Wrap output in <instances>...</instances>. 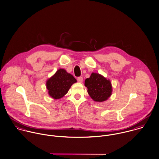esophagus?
I'll return each instance as SVG.
<instances>
[{
	"label": "esophagus",
	"instance_id": "1",
	"mask_svg": "<svg viewBox=\"0 0 159 159\" xmlns=\"http://www.w3.org/2000/svg\"><path fill=\"white\" fill-rule=\"evenodd\" d=\"M77 80H78V81L79 83H83V77H78V79H77Z\"/></svg>",
	"mask_w": 159,
	"mask_h": 159
}]
</instances>
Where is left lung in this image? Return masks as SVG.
<instances>
[{"label":"left lung","instance_id":"1","mask_svg":"<svg viewBox=\"0 0 159 159\" xmlns=\"http://www.w3.org/2000/svg\"><path fill=\"white\" fill-rule=\"evenodd\" d=\"M84 85L88 93L95 102H104L111 95L112 86L110 80L102 75L92 73L89 78L86 79Z\"/></svg>","mask_w":159,"mask_h":159}]
</instances>
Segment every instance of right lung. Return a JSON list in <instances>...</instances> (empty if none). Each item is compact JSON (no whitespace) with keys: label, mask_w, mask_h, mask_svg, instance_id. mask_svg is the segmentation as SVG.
Instances as JSON below:
<instances>
[{"label":"right lung","mask_w":159,"mask_h":159,"mask_svg":"<svg viewBox=\"0 0 159 159\" xmlns=\"http://www.w3.org/2000/svg\"><path fill=\"white\" fill-rule=\"evenodd\" d=\"M76 82L72 75L65 69L60 68L46 81L48 94L53 99H61L68 93L72 84Z\"/></svg>","instance_id":"right-lung-1"}]
</instances>
